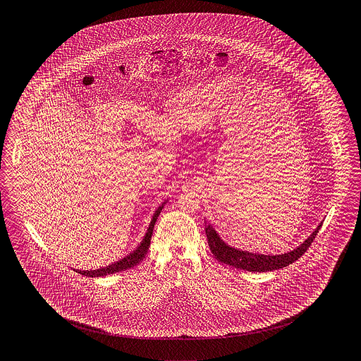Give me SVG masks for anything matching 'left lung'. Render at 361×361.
<instances>
[{
  "mask_svg": "<svg viewBox=\"0 0 361 361\" xmlns=\"http://www.w3.org/2000/svg\"><path fill=\"white\" fill-rule=\"evenodd\" d=\"M320 228L322 225H319L317 229L314 230L298 248L281 255H263V254H254V252L233 248L219 237V234L211 225L205 226V234H207L211 252L219 262L226 263L235 269L261 273V271H271V270L283 269L298 261L312 245Z\"/></svg>",
  "mask_w": 361,
  "mask_h": 361,
  "instance_id": "left-lung-1",
  "label": "left lung"
}]
</instances>
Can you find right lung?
Wrapping results in <instances>:
<instances>
[{
    "label": "right lung",
    "instance_id": "right-lung-1",
    "mask_svg": "<svg viewBox=\"0 0 361 361\" xmlns=\"http://www.w3.org/2000/svg\"><path fill=\"white\" fill-rule=\"evenodd\" d=\"M165 202H166V201H165ZM165 202H163V204L157 208V211L154 212V215H153V218H152V222H150V225H149V229L146 231V234H145L142 243L137 245V248H136L133 252H131L130 255H127L126 258H123V259H120V261H117V262L111 263V264H109V266H106V267H102V269H97V270H75V271H78L80 274L87 276V277H100V276L114 274V273H117V271L127 270V269H131L133 266H136L137 263L140 262V261L145 258V255L147 254V250H149V247H150V240H152V234H153V229H154L156 221H157L160 212L163 211Z\"/></svg>",
    "mask_w": 361,
    "mask_h": 361
}]
</instances>
